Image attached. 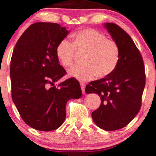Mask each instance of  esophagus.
<instances>
[{
    "label": "esophagus",
    "mask_w": 156,
    "mask_h": 156,
    "mask_svg": "<svg viewBox=\"0 0 156 156\" xmlns=\"http://www.w3.org/2000/svg\"><path fill=\"white\" fill-rule=\"evenodd\" d=\"M80 86H81V88H82V93L84 94H85V84L82 82L80 83Z\"/></svg>",
    "instance_id": "obj_1"
}]
</instances>
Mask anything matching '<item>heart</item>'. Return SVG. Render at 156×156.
I'll use <instances>...</instances> for the list:
<instances>
[{"label":"heart","instance_id":"1","mask_svg":"<svg viewBox=\"0 0 156 156\" xmlns=\"http://www.w3.org/2000/svg\"><path fill=\"white\" fill-rule=\"evenodd\" d=\"M75 51L85 53L83 64L73 67L69 75L80 81L104 78L116 69L120 60V48L115 41L94 29H86L73 34V42L62 39L56 47V56L64 67L73 65Z\"/></svg>","mask_w":156,"mask_h":156}]
</instances>
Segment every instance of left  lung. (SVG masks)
Returning a JSON list of instances; mask_svg holds the SVG:
<instances>
[{"instance_id":"8db88e82","label":"left lung","mask_w":156,"mask_h":156,"mask_svg":"<svg viewBox=\"0 0 156 156\" xmlns=\"http://www.w3.org/2000/svg\"><path fill=\"white\" fill-rule=\"evenodd\" d=\"M104 27L120 48V60L113 73L91 82L85 91L101 98L100 107L91 114L96 125L114 131L125 127L138 114L146 74L143 58L129 35L114 23H105Z\"/></svg>"}]
</instances>
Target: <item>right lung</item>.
<instances>
[{
    "label": "right lung",
    "instance_id": "right-lung-1",
    "mask_svg": "<svg viewBox=\"0 0 156 156\" xmlns=\"http://www.w3.org/2000/svg\"><path fill=\"white\" fill-rule=\"evenodd\" d=\"M68 34L57 23L37 22L22 34L12 52V101L24 122L37 130L60 127L67 101L82 96L80 83L73 77L54 86L66 74L56 56V47Z\"/></svg>",
    "mask_w": 156,
    "mask_h": 156
}]
</instances>
